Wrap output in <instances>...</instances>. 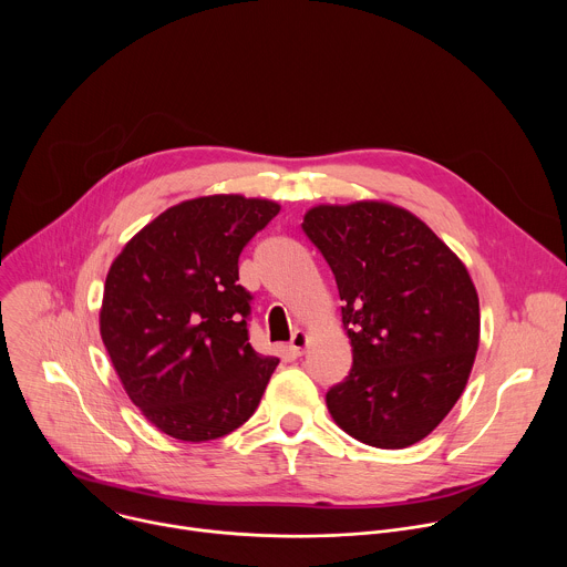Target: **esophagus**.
I'll return each instance as SVG.
<instances>
[{"label": "esophagus", "instance_id": "obj_1", "mask_svg": "<svg viewBox=\"0 0 567 567\" xmlns=\"http://www.w3.org/2000/svg\"><path fill=\"white\" fill-rule=\"evenodd\" d=\"M307 343H309V334H307L305 330H296V332H293V337H291V343H289L291 354H293V357H300V354L305 352Z\"/></svg>", "mask_w": 567, "mask_h": 567}]
</instances>
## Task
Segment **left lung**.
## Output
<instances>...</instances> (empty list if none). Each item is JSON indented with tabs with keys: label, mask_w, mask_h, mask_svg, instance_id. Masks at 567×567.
Wrapping results in <instances>:
<instances>
[{
	"label": "left lung",
	"mask_w": 567,
	"mask_h": 567,
	"mask_svg": "<svg viewBox=\"0 0 567 567\" xmlns=\"http://www.w3.org/2000/svg\"><path fill=\"white\" fill-rule=\"evenodd\" d=\"M302 230L328 260L352 370L328 394L332 420L377 449L431 435L466 388L480 300L464 262L411 210L381 199L318 204Z\"/></svg>",
	"instance_id": "left-lung-1"
}]
</instances>
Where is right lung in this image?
Masks as SVG:
<instances>
[{"label": "right lung", "instance_id": "obj_1", "mask_svg": "<svg viewBox=\"0 0 567 567\" xmlns=\"http://www.w3.org/2000/svg\"><path fill=\"white\" fill-rule=\"evenodd\" d=\"M280 204L245 195L186 199L145 224L114 258L101 339L143 417L182 442L245 424L278 365L249 343L251 296L237 258Z\"/></svg>", "mask_w": 567, "mask_h": 567}]
</instances>
